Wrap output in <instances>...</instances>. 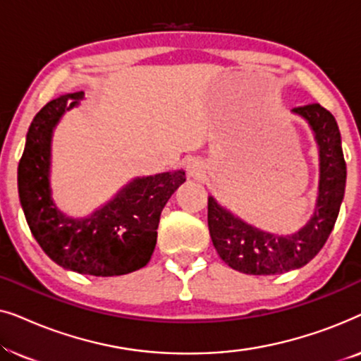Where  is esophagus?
I'll list each match as a JSON object with an SVG mask.
<instances>
[{"label": "esophagus", "mask_w": 361, "mask_h": 361, "mask_svg": "<svg viewBox=\"0 0 361 361\" xmlns=\"http://www.w3.org/2000/svg\"><path fill=\"white\" fill-rule=\"evenodd\" d=\"M187 174L189 177H194V179H199L205 174V166L200 159H192L189 164H187Z\"/></svg>", "instance_id": "1"}]
</instances>
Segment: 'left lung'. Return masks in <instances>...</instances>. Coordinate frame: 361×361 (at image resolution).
<instances>
[{"label": "left lung", "instance_id": "8db88e82", "mask_svg": "<svg viewBox=\"0 0 361 361\" xmlns=\"http://www.w3.org/2000/svg\"><path fill=\"white\" fill-rule=\"evenodd\" d=\"M293 111L309 123L319 145V197L307 225L293 235H273L245 224L209 197L212 241L220 258L240 273L271 276L302 268L322 250L337 221L347 182L337 121L319 103L298 106Z\"/></svg>", "mask_w": 361, "mask_h": 361}]
</instances>
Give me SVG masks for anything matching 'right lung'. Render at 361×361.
Masks as SVG:
<instances>
[{
  "instance_id": "obj_1",
  "label": "right lung",
  "mask_w": 361,
  "mask_h": 361,
  "mask_svg": "<svg viewBox=\"0 0 361 361\" xmlns=\"http://www.w3.org/2000/svg\"><path fill=\"white\" fill-rule=\"evenodd\" d=\"M83 92L49 102L34 116L18 166L19 200L39 246L62 268L90 276H121L149 263L161 212L185 182L184 171L137 177L87 219H68L51 199L52 131Z\"/></svg>"
}]
</instances>
